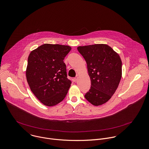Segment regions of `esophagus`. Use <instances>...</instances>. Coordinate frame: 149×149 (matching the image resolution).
I'll return each instance as SVG.
<instances>
[{
  "instance_id": "obj_1",
  "label": "esophagus",
  "mask_w": 149,
  "mask_h": 149,
  "mask_svg": "<svg viewBox=\"0 0 149 149\" xmlns=\"http://www.w3.org/2000/svg\"><path fill=\"white\" fill-rule=\"evenodd\" d=\"M78 76H77V77H76L75 78H74V82H77V81H78Z\"/></svg>"
}]
</instances>
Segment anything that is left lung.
<instances>
[{
    "label": "left lung",
    "mask_w": 149,
    "mask_h": 149,
    "mask_svg": "<svg viewBox=\"0 0 149 149\" xmlns=\"http://www.w3.org/2000/svg\"><path fill=\"white\" fill-rule=\"evenodd\" d=\"M87 63L91 88L85 98L94 106L106 103L117 89L122 76V62L111 47L98 44L77 48Z\"/></svg>",
    "instance_id": "obj_1"
}]
</instances>
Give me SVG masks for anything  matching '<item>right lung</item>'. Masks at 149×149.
Instances as JSON below:
<instances>
[{
  "mask_svg": "<svg viewBox=\"0 0 149 149\" xmlns=\"http://www.w3.org/2000/svg\"><path fill=\"white\" fill-rule=\"evenodd\" d=\"M71 49L68 45L44 44L29 55L27 82L34 95L45 106L60 103L70 88L71 82L67 78L63 60Z\"/></svg>",
  "mask_w": 149,
  "mask_h": 149,
  "instance_id": "obj_1",
  "label": "right lung"
}]
</instances>
